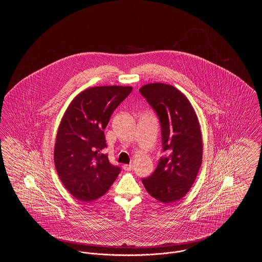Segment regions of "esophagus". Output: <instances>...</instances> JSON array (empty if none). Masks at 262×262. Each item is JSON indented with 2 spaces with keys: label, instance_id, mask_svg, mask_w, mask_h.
Listing matches in <instances>:
<instances>
[{
  "label": "esophagus",
  "instance_id": "34e87169",
  "mask_svg": "<svg viewBox=\"0 0 262 262\" xmlns=\"http://www.w3.org/2000/svg\"><path fill=\"white\" fill-rule=\"evenodd\" d=\"M123 169H124L125 171H132V170L134 169V166L130 165V164H129V165H124V166H123Z\"/></svg>",
  "mask_w": 262,
  "mask_h": 262
}]
</instances>
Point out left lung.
I'll use <instances>...</instances> for the list:
<instances>
[{
    "instance_id": "obj_1",
    "label": "left lung",
    "mask_w": 262,
    "mask_h": 262,
    "mask_svg": "<svg viewBox=\"0 0 262 262\" xmlns=\"http://www.w3.org/2000/svg\"><path fill=\"white\" fill-rule=\"evenodd\" d=\"M158 115L162 157L154 173L142 184L163 203L181 200L190 189L202 162V138L199 118L186 95L170 84L148 83L139 89Z\"/></svg>"
}]
</instances>
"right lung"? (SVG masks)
Returning <instances> with one entry per match:
<instances>
[{
	"mask_svg": "<svg viewBox=\"0 0 262 262\" xmlns=\"http://www.w3.org/2000/svg\"><path fill=\"white\" fill-rule=\"evenodd\" d=\"M132 86H96L81 91L62 116L56 137L54 162L61 182L80 201L104 195L120 168L103 154L104 129L114 110L132 92Z\"/></svg>",
	"mask_w": 262,
	"mask_h": 262,
	"instance_id": "1",
	"label": "right lung"
}]
</instances>
